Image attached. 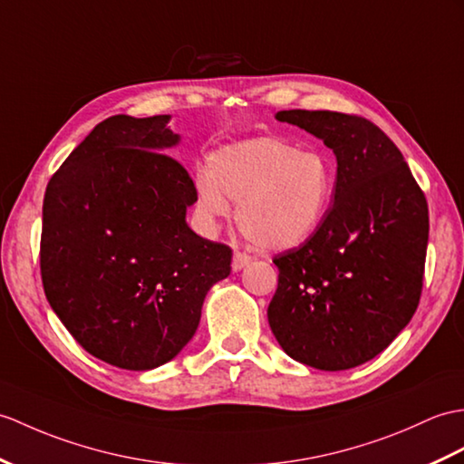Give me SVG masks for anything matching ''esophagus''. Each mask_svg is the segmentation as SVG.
Returning <instances> with one entry per match:
<instances>
[{
	"mask_svg": "<svg viewBox=\"0 0 464 464\" xmlns=\"http://www.w3.org/2000/svg\"><path fill=\"white\" fill-rule=\"evenodd\" d=\"M251 263V256L246 255V253H241V251H235V255H233V263H231V266H233V271H241L243 266H246Z\"/></svg>",
	"mask_w": 464,
	"mask_h": 464,
	"instance_id": "34e87169",
	"label": "esophagus"
}]
</instances>
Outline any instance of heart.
<instances>
[{"label": "heart", "mask_w": 464, "mask_h": 464, "mask_svg": "<svg viewBox=\"0 0 464 464\" xmlns=\"http://www.w3.org/2000/svg\"><path fill=\"white\" fill-rule=\"evenodd\" d=\"M336 169L316 150L281 138H253L225 146L196 176V211L208 227L231 215L246 239L285 251L304 243L330 208Z\"/></svg>", "instance_id": "obj_1"}]
</instances>
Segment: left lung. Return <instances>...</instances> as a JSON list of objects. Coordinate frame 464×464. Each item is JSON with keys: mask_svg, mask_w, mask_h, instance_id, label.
I'll return each mask as SVG.
<instances>
[{"mask_svg": "<svg viewBox=\"0 0 464 464\" xmlns=\"http://www.w3.org/2000/svg\"><path fill=\"white\" fill-rule=\"evenodd\" d=\"M276 121L324 140L338 160L332 206L308 239L273 258L266 316L290 358L350 370L395 340L419 306L429 209L403 154L372 121L332 111H281Z\"/></svg>", "mask_w": 464, "mask_h": 464, "instance_id": "8db88e82", "label": "left lung"}]
</instances>
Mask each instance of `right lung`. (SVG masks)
I'll return each instance as SVG.
<instances>
[{"label":"right lung","instance_id":"obj_1","mask_svg":"<svg viewBox=\"0 0 464 464\" xmlns=\"http://www.w3.org/2000/svg\"><path fill=\"white\" fill-rule=\"evenodd\" d=\"M168 114L106 118L53 174L43 199L41 281L94 358L144 372L191 340L231 249L193 233L188 169L168 156Z\"/></svg>","mask_w":464,"mask_h":464}]
</instances>
